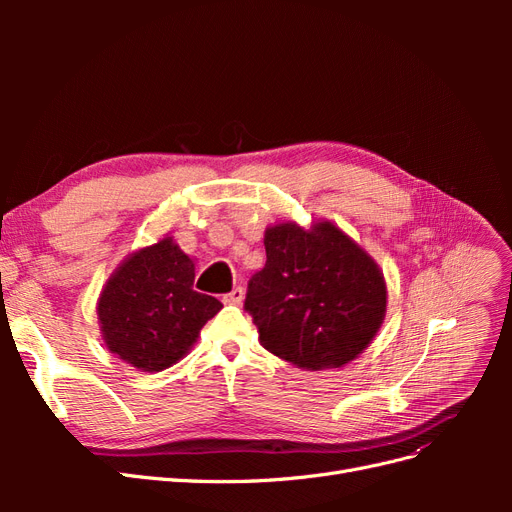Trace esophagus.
<instances>
[{
	"instance_id": "1",
	"label": "esophagus",
	"mask_w": 512,
	"mask_h": 512,
	"mask_svg": "<svg viewBox=\"0 0 512 512\" xmlns=\"http://www.w3.org/2000/svg\"><path fill=\"white\" fill-rule=\"evenodd\" d=\"M222 301H224L226 305H239V303L243 301V288H235L232 292L224 294Z\"/></svg>"
}]
</instances>
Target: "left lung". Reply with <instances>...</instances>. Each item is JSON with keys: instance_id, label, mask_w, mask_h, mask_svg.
<instances>
[{"instance_id": "left-lung-1", "label": "left lung", "mask_w": 512, "mask_h": 512, "mask_svg": "<svg viewBox=\"0 0 512 512\" xmlns=\"http://www.w3.org/2000/svg\"><path fill=\"white\" fill-rule=\"evenodd\" d=\"M265 250L245 309L269 352L320 371L348 365L374 342L386 316L384 273L342 228L280 222L265 230Z\"/></svg>"}]
</instances>
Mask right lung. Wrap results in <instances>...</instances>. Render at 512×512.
Instances as JSON below:
<instances>
[{
	"mask_svg": "<svg viewBox=\"0 0 512 512\" xmlns=\"http://www.w3.org/2000/svg\"><path fill=\"white\" fill-rule=\"evenodd\" d=\"M194 271V260L168 235L123 258L96 305L104 346L149 374L179 363L222 309L194 290Z\"/></svg>",
	"mask_w": 512,
	"mask_h": 512,
	"instance_id": "1",
	"label": "right lung"
}]
</instances>
